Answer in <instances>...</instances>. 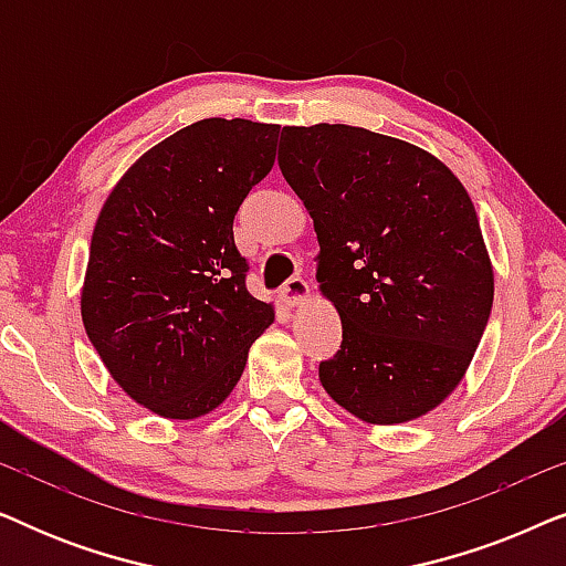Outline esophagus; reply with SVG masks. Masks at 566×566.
<instances>
[{
  "instance_id": "1",
  "label": "esophagus",
  "mask_w": 566,
  "mask_h": 566,
  "mask_svg": "<svg viewBox=\"0 0 566 566\" xmlns=\"http://www.w3.org/2000/svg\"><path fill=\"white\" fill-rule=\"evenodd\" d=\"M308 298H312V289H308V283L304 281V277H293V281L285 283L281 291V301L289 308L304 306Z\"/></svg>"
}]
</instances>
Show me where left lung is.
<instances>
[{"instance_id": "left-lung-1", "label": "left lung", "mask_w": 566, "mask_h": 566, "mask_svg": "<svg viewBox=\"0 0 566 566\" xmlns=\"http://www.w3.org/2000/svg\"><path fill=\"white\" fill-rule=\"evenodd\" d=\"M281 144L319 242L316 283L343 322L324 391L368 424L432 412L467 376L494 298L467 188L430 151L368 128L285 126Z\"/></svg>"}]
</instances>
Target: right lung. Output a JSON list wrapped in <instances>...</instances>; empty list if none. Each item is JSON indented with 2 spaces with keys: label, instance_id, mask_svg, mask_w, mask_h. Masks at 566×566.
<instances>
[{
  "label": "right lung",
  "instance_id": "obj_1",
  "mask_svg": "<svg viewBox=\"0 0 566 566\" xmlns=\"http://www.w3.org/2000/svg\"><path fill=\"white\" fill-rule=\"evenodd\" d=\"M281 126L206 118L144 151L99 208L82 322L113 381L167 420H198L244 374L275 306L244 289L234 216L275 165Z\"/></svg>",
  "mask_w": 566,
  "mask_h": 566
}]
</instances>
